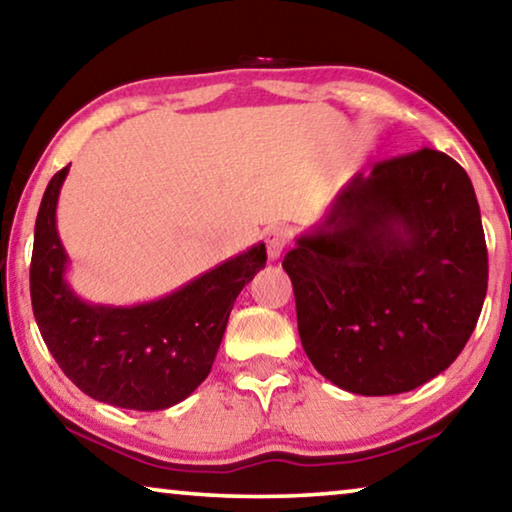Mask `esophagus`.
I'll use <instances>...</instances> for the list:
<instances>
[{"label":"esophagus","mask_w":512,"mask_h":512,"mask_svg":"<svg viewBox=\"0 0 512 512\" xmlns=\"http://www.w3.org/2000/svg\"><path fill=\"white\" fill-rule=\"evenodd\" d=\"M289 243V230L287 227H271L266 232V253H269V259H278L282 255V250L287 248Z\"/></svg>","instance_id":"obj_1"}]
</instances>
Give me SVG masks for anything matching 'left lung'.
Returning a JSON list of instances; mask_svg holds the SVG:
<instances>
[{"label":"left lung","mask_w":512,"mask_h":512,"mask_svg":"<svg viewBox=\"0 0 512 512\" xmlns=\"http://www.w3.org/2000/svg\"><path fill=\"white\" fill-rule=\"evenodd\" d=\"M282 269L323 378L362 396L410 392L458 358L481 316L488 248L472 180L440 150L378 161Z\"/></svg>","instance_id":"left-lung-1"}]
</instances>
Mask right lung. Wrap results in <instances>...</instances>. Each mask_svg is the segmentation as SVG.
I'll list each match as a JSON object with an SVG mask.
<instances>
[{"label": "right lung", "instance_id": "add662e5", "mask_svg": "<svg viewBox=\"0 0 512 512\" xmlns=\"http://www.w3.org/2000/svg\"><path fill=\"white\" fill-rule=\"evenodd\" d=\"M68 168L47 184L36 218L29 282L40 335L63 373L91 399L127 410H166L212 371L234 300L264 269V243L152 303L91 305L66 282L68 255L56 232Z\"/></svg>", "mask_w": 512, "mask_h": 512}]
</instances>
